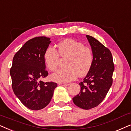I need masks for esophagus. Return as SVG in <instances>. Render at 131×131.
I'll return each mask as SVG.
<instances>
[{"mask_svg": "<svg viewBox=\"0 0 131 131\" xmlns=\"http://www.w3.org/2000/svg\"><path fill=\"white\" fill-rule=\"evenodd\" d=\"M59 85H60V86H69V84H67V83H59Z\"/></svg>", "mask_w": 131, "mask_h": 131, "instance_id": "obj_1", "label": "esophagus"}]
</instances>
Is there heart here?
Segmentation results:
<instances>
[{"mask_svg": "<svg viewBox=\"0 0 131 131\" xmlns=\"http://www.w3.org/2000/svg\"><path fill=\"white\" fill-rule=\"evenodd\" d=\"M58 52L53 47L45 50L43 59L46 67L53 71L57 68L59 56L67 58L66 68L57 70L51 75V79L59 83H67L75 80L78 76L86 75L92 68L93 53L92 48L72 39H64L57 45Z\"/></svg>", "mask_w": 131, "mask_h": 131, "instance_id": "b5f03b06", "label": "heart"}]
</instances>
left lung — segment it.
Returning <instances> with one entry per match:
<instances>
[{
	"mask_svg": "<svg viewBox=\"0 0 131 131\" xmlns=\"http://www.w3.org/2000/svg\"><path fill=\"white\" fill-rule=\"evenodd\" d=\"M93 53L92 68L79 83L80 92L72 98L77 107L89 110L104 100L113 83L114 65L111 51L91 36L86 35Z\"/></svg>",
	"mask_w": 131,
	"mask_h": 131,
	"instance_id": "8db88e82",
	"label": "left lung"
}]
</instances>
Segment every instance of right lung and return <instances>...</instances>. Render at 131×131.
<instances>
[{
    "mask_svg": "<svg viewBox=\"0 0 131 131\" xmlns=\"http://www.w3.org/2000/svg\"><path fill=\"white\" fill-rule=\"evenodd\" d=\"M50 43V38L45 36L29 40L15 53L10 69L14 93L24 106L32 110L46 107L57 86L54 82L40 80L48 74L43 55Z\"/></svg>",
    "mask_w": 131,
    "mask_h": 131,
    "instance_id": "add662e5",
    "label": "right lung"
}]
</instances>
